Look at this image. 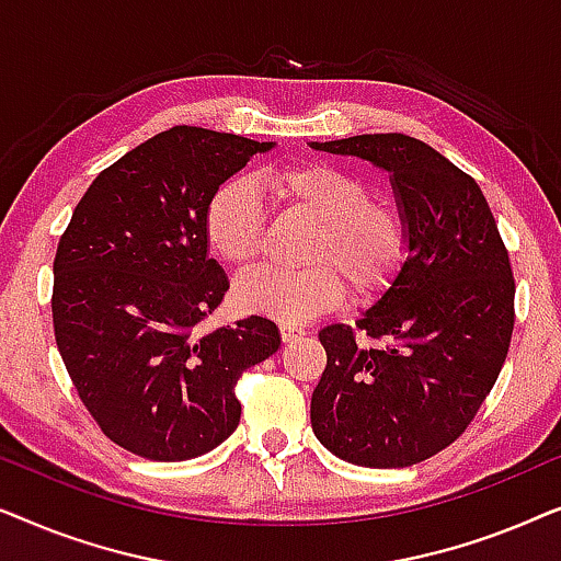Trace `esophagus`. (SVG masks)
Segmentation results:
<instances>
[{
  "instance_id": "34e87169",
  "label": "esophagus",
  "mask_w": 561,
  "mask_h": 561,
  "mask_svg": "<svg viewBox=\"0 0 561 561\" xmlns=\"http://www.w3.org/2000/svg\"><path fill=\"white\" fill-rule=\"evenodd\" d=\"M304 334H306L304 327L290 324V321H280V336H283V342H294V340H298V336H304Z\"/></svg>"
}]
</instances>
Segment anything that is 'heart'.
Instances as JSON below:
<instances>
[{
    "mask_svg": "<svg viewBox=\"0 0 561 561\" xmlns=\"http://www.w3.org/2000/svg\"><path fill=\"white\" fill-rule=\"evenodd\" d=\"M260 186L286 209L319 221L306 248L313 265L252 273L234 290L240 309L306 321L342 301L344 280L357 296L380 294L393 283L409 250V227L396 204L373 196L363 175L329 163H296L265 171ZM204 234L214 255L248 271L265 244L260 196L242 181L221 183L206 204Z\"/></svg>",
    "mask_w": 561,
    "mask_h": 561,
    "instance_id": "b5f03b06",
    "label": "heart"
}]
</instances>
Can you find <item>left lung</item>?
I'll use <instances>...</instances> for the list:
<instances>
[{
    "label": "left lung",
    "mask_w": 561,
    "mask_h": 561,
    "mask_svg": "<svg viewBox=\"0 0 561 561\" xmlns=\"http://www.w3.org/2000/svg\"><path fill=\"white\" fill-rule=\"evenodd\" d=\"M390 173L409 255L357 329L319 332L327 367L311 428L344 462L411 467L447 449L495 386L513 334L516 283L493 211L474 179L416 137L311 142Z\"/></svg>",
    "instance_id": "8db88e82"
}]
</instances>
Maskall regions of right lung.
I'll return each instance as SVG.
<instances>
[{
    "label": "right lung",
    "mask_w": 561,
    "mask_h": 561,
    "mask_svg": "<svg viewBox=\"0 0 561 561\" xmlns=\"http://www.w3.org/2000/svg\"><path fill=\"white\" fill-rule=\"evenodd\" d=\"M275 142L171 127L104 168L53 260V329L79 398L122 449L183 462L240 424L234 386L278 352L271 319L204 332L229 280L209 257L214 191Z\"/></svg>",
    "instance_id": "add662e5"
}]
</instances>
